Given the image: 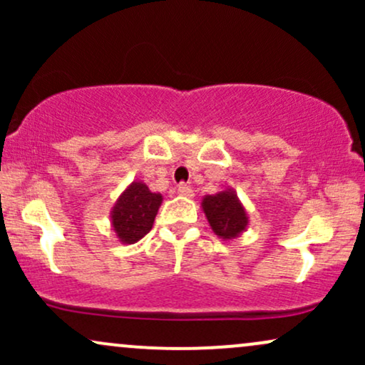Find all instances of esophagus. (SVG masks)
<instances>
[{
    "instance_id": "obj_1",
    "label": "esophagus",
    "mask_w": 365,
    "mask_h": 365,
    "mask_svg": "<svg viewBox=\"0 0 365 365\" xmlns=\"http://www.w3.org/2000/svg\"><path fill=\"white\" fill-rule=\"evenodd\" d=\"M177 190H178V194L183 195V197H194V190H192V188L188 185H185V183H180Z\"/></svg>"
}]
</instances>
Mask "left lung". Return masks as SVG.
<instances>
[{
    "instance_id": "left-lung-1",
    "label": "left lung",
    "mask_w": 365,
    "mask_h": 365,
    "mask_svg": "<svg viewBox=\"0 0 365 365\" xmlns=\"http://www.w3.org/2000/svg\"><path fill=\"white\" fill-rule=\"evenodd\" d=\"M212 232L223 240L240 237L249 225V216L233 188H226L215 195H204L200 202Z\"/></svg>"
}]
</instances>
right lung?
Instances as JSON below:
<instances>
[{
    "instance_id": "obj_1",
    "label": "right lung",
    "mask_w": 365,
    "mask_h": 365,
    "mask_svg": "<svg viewBox=\"0 0 365 365\" xmlns=\"http://www.w3.org/2000/svg\"><path fill=\"white\" fill-rule=\"evenodd\" d=\"M161 202L163 195L150 192L140 180L132 182L121 192L110 212L113 232L121 244H135L148 235Z\"/></svg>"
}]
</instances>
